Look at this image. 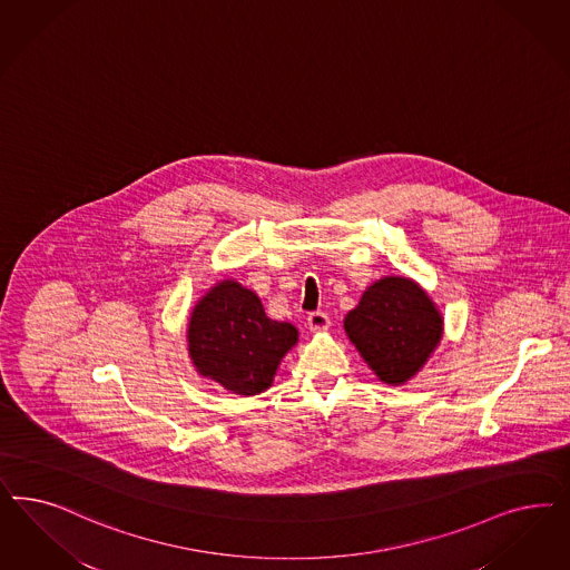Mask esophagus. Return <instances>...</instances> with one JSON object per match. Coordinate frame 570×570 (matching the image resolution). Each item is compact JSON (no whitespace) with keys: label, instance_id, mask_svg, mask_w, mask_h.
I'll return each mask as SVG.
<instances>
[{"label":"esophagus","instance_id":"esophagus-1","mask_svg":"<svg viewBox=\"0 0 570 570\" xmlns=\"http://www.w3.org/2000/svg\"><path fill=\"white\" fill-rule=\"evenodd\" d=\"M308 327L311 331H325L330 327V316L323 311L308 314Z\"/></svg>","mask_w":570,"mask_h":570}]
</instances>
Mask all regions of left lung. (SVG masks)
Wrapping results in <instances>:
<instances>
[{
  "instance_id": "8db88e82",
  "label": "left lung",
  "mask_w": 570,
  "mask_h": 570,
  "mask_svg": "<svg viewBox=\"0 0 570 570\" xmlns=\"http://www.w3.org/2000/svg\"><path fill=\"white\" fill-rule=\"evenodd\" d=\"M344 327L377 377L399 386L423 367L441 342L442 318L417 283L386 276L363 294Z\"/></svg>"
}]
</instances>
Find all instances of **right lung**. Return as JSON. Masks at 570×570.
Segmentation results:
<instances>
[{"label": "right lung", "instance_id": "right-lung-1", "mask_svg": "<svg viewBox=\"0 0 570 570\" xmlns=\"http://www.w3.org/2000/svg\"><path fill=\"white\" fill-rule=\"evenodd\" d=\"M297 342L292 323L268 318L254 292L222 281L195 306L188 352L199 373L237 394L271 386L285 352Z\"/></svg>", "mask_w": 570, "mask_h": 570}]
</instances>
